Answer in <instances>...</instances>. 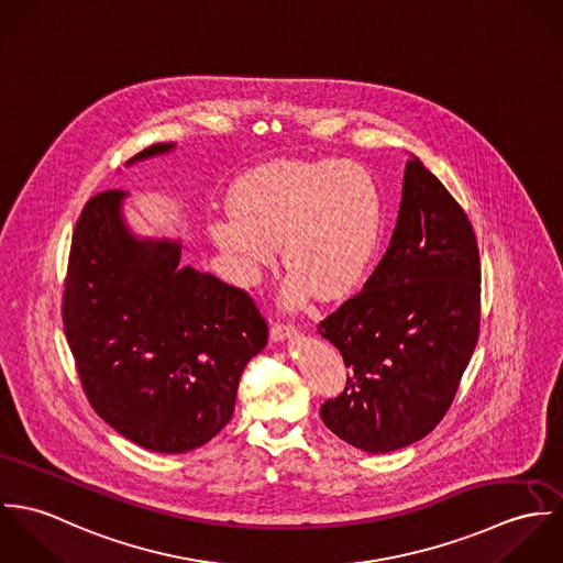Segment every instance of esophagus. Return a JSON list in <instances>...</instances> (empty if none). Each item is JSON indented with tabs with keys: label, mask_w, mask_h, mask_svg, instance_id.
Here are the masks:
<instances>
[{
	"label": "esophagus",
	"mask_w": 563,
	"mask_h": 563,
	"mask_svg": "<svg viewBox=\"0 0 563 563\" xmlns=\"http://www.w3.org/2000/svg\"><path fill=\"white\" fill-rule=\"evenodd\" d=\"M295 335H297V327L292 322H271V340L273 342L292 340Z\"/></svg>",
	"instance_id": "esophagus-1"
}]
</instances>
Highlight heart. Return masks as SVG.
<instances>
[{
    "mask_svg": "<svg viewBox=\"0 0 563 563\" xmlns=\"http://www.w3.org/2000/svg\"><path fill=\"white\" fill-rule=\"evenodd\" d=\"M230 210L208 221L210 239L236 282L253 286L273 266L277 244L290 268L282 301L299 306L351 295L364 279L382 234V192L355 162L277 161L242 175Z\"/></svg>",
    "mask_w": 563,
    "mask_h": 563,
    "instance_id": "b5f03b06",
    "label": "heart"
}]
</instances>
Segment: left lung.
I'll return each mask as SVG.
<instances>
[{"instance_id":"obj_1","label":"left lung","mask_w":563,"mask_h":563,"mask_svg":"<svg viewBox=\"0 0 563 563\" xmlns=\"http://www.w3.org/2000/svg\"><path fill=\"white\" fill-rule=\"evenodd\" d=\"M479 284L466 212L411 156L386 255L362 292L319 324L349 368L344 393L322 402L327 429L375 455L433 431L477 346Z\"/></svg>"}]
</instances>
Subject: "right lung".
<instances>
[{
  "label": "right lung",
  "instance_id": "obj_1",
  "mask_svg": "<svg viewBox=\"0 0 563 563\" xmlns=\"http://www.w3.org/2000/svg\"><path fill=\"white\" fill-rule=\"evenodd\" d=\"M175 150L158 143L128 161ZM128 192L106 190L81 210L63 322L92 409L130 442L186 453L234 416L242 371L268 340L249 295L179 266V239L136 236Z\"/></svg>",
  "mask_w": 563,
  "mask_h": 563
}]
</instances>
